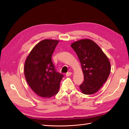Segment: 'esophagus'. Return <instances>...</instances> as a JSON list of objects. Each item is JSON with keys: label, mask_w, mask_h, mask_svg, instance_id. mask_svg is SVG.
Returning <instances> with one entry per match:
<instances>
[{"label": "esophagus", "mask_w": 129, "mask_h": 129, "mask_svg": "<svg viewBox=\"0 0 129 129\" xmlns=\"http://www.w3.org/2000/svg\"><path fill=\"white\" fill-rule=\"evenodd\" d=\"M72 74V72H68L67 73V74H66V76H71Z\"/></svg>", "instance_id": "34e87169"}]
</instances>
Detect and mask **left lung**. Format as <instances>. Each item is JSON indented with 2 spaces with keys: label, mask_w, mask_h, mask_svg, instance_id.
<instances>
[{
  "label": "left lung",
  "mask_w": 129,
  "mask_h": 129,
  "mask_svg": "<svg viewBox=\"0 0 129 129\" xmlns=\"http://www.w3.org/2000/svg\"><path fill=\"white\" fill-rule=\"evenodd\" d=\"M71 47L79 58L84 75L81 90L84 94H93L107 81L111 71L110 61L100 47L90 39L76 41Z\"/></svg>",
  "instance_id": "8db88e82"
}]
</instances>
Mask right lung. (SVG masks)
Listing matches in <instances>:
<instances>
[{
    "instance_id": "obj_1",
    "label": "right lung",
    "mask_w": 129,
    "mask_h": 129,
    "mask_svg": "<svg viewBox=\"0 0 129 129\" xmlns=\"http://www.w3.org/2000/svg\"><path fill=\"white\" fill-rule=\"evenodd\" d=\"M59 41L43 40L34 47L27 56L24 73L27 83L33 91L42 97L56 95L63 75L56 71L52 60Z\"/></svg>"
}]
</instances>
